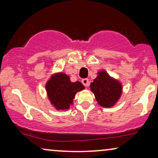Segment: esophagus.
<instances>
[{
    "label": "esophagus",
    "instance_id": "1",
    "mask_svg": "<svg viewBox=\"0 0 158 158\" xmlns=\"http://www.w3.org/2000/svg\"><path fill=\"white\" fill-rule=\"evenodd\" d=\"M82 83L85 86V87H87L89 85V81H88V79L85 78V79H83L82 80Z\"/></svg>",
    "mask_w": 158,
    "mask_h": 158
}]
</instances>
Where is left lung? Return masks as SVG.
<instances>
[{
  "instance_id": "obj_1",
  "label": "left lung",
  "mask_w": 158,
  "mask_h": 158,
  "mask_svg": "<svg viewBox=\"0 0 158 158\" xmlns=\"http://www.w3.org/2000/svg\"><path fill=\"white\" fill-rule=\"evenodd\" d=\"M97 77L90 85L97 102L101 106H114L122 95V84L119 81L109 75L106 71L101 70Z\"/></svg>"
}]
</instances>
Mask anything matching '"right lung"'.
Instances as JSON below:
<instances>
[{
    "instance_id": "1",
    "label": "right lung",
    "mask_w": 158,
    "mask_h": 158,
    "mask_svg": "<svg viewBox=\"0 0 158 158\" xmlns=\"http://www.w3.org/2000/svg\"><path fill=\"white\" fill-rule=\"evenodd\" d=\"M47 95L51 104L56 110L65 111L73 104V99L77 92L85 89L81 82L70 81L64 73H55L51 75L45 85Z\"/></svg>"
}]
</instances>
